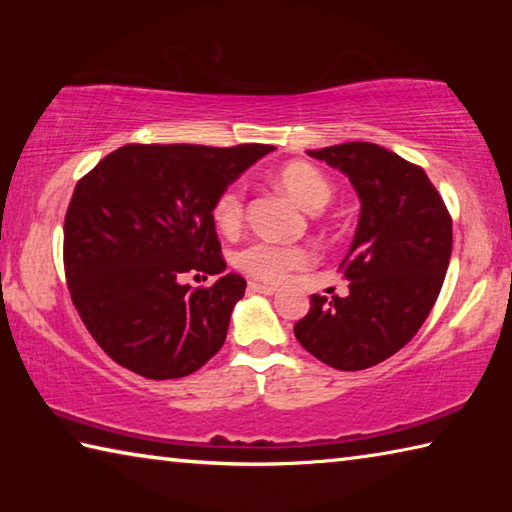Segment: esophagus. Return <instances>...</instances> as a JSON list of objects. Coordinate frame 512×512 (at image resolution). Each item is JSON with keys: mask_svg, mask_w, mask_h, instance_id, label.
<instances>
[{"mask_svg": "<svg viewBox=\"0 0 512 512\" xmlns=\"http://www.w3.org/2000/svg\"><path fill=\"white\" fill-rule=\"evenodd\" d=\"M248 289L255 293H264V296H273V293L277 291V287H271V284H262V282H250Z\"/></svg>", "mask_w": 512, "mask_h": 512, "instance_id": "obj_1", "label": "esophagus"}]
</instances>
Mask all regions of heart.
Wrapping results in <instances>:
<instances>
[{
	"mask_svg": "<svg viewBox=\"0 0 512 512\" xmlns=\"http://www.w3.org/2000/svg\"><path fill=\"white\" fill-rule=\"evenodd\" d=\"M277 183L287 192L293 201L300 203L309 212H318L332 198V185L309 162H289L277 171ZM246 210V192L241 185H228L216 196L212 205V219L216 228L225 235H235L244 223ZM311 262V253L302 246H284L273 244L266 239H255L239 248L235 253V266L262 282H280L291 271Z\"/></svg>",
	"mask_w": 512,
	"mask_h": 512,
	"instance_id": "1",
	"label": "heart"
}]
</instances>
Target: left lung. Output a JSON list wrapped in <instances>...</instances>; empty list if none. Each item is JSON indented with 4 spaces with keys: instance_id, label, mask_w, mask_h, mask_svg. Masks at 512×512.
Listing matches in <instances>:
<instances>
[{
    "instance_id": "left-lung-1",
    "label": "left lung",
    "mask_w": 512,
    "mask_h": 512,
    "mask_svg": "<svg viewBox=\"0 0 512 512\" xmlns=\"http://www.w3.org/2000/svg\"><path fill=\"white\" fill-rule=\"evenodd\" d=\"M343 171L361 198L359 225L341 262L350 296H311L293 332L336 370L377 366L427 320L452 257V216L422 167L370 142L307 151Z\"/></svg>"
}]
</instances>
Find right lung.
Listing matches in <instances>:
<instances>
[{"label": "right lung", "mask_w": 512, "mask_h": 512, "mask_svg": "<svg viewBox=\"0 0 512 512\" xmlns=\"http://www.w3.org/2000/svg\"><path fill=\"white\" fill-rule=\"evenodd\" d=\"M271 144L230 149L126 144L76 183L65 214V277L83 325L119 366L149 379L196 372L221 350L246 291L225 271L212 205Z\"/></svg>", "instance_id": "obj_1"}]
</instances>
